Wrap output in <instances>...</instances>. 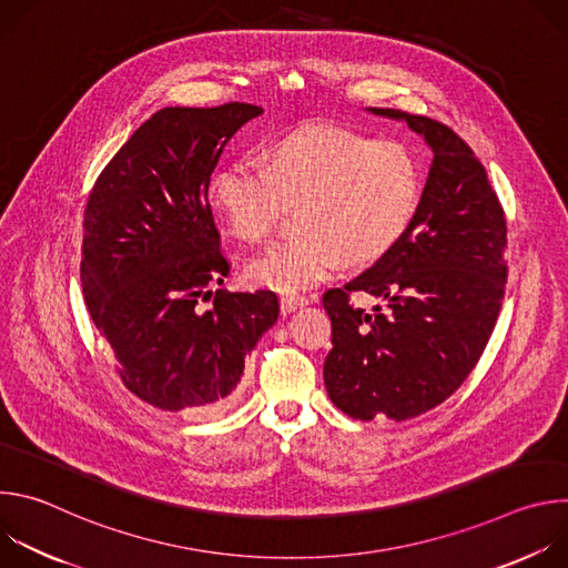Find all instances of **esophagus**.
<instances>
[{
	"label": "esophagus",
	"mask_w": 568,
	"mask_h": 568,
	"mask_svg": "<svg viewBox=\"0 0 568 568\" xmlns=\"http://www.w3.org/2000/svg\"><path fill=\"white\" fill-rule=\"evenodd\" d=\"M307 301L303 296H283L281 298V314H292L296 307L305 305Z\"/></svg>",
	"instance_id": "esophagus-1"
}]
</instances>
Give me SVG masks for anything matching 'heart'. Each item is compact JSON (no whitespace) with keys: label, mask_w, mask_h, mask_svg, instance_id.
<instances>
[{"label":"heart","mask_w":568,"mask_h":568,"mask_svg":"<svg viewBox=\"0 0 568 568\" xmlns=\"http://www.w3.org/2000/svg\"><path fill=\"white\" fill-rule=\"evenodd\" d=\"M423 204V169L409 148L335 125H303L235 161L206 184L215 224L242 245H265L298 209V237L247 270L250 283L281 294L303 292L342 263L368 267L412 231Z\"/></svg>","instance_id":"b5f03b06"}]
</instances>
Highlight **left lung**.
I'll list each match as a JSON object with an SVG mask.
<instances>
[{
	"mask_svg": "<svg viewBox=\"0 0 568 568\" xmlns=\"http://www.w3.org/2000/svg\"><path fill=\"white\" fill-rule=\"evenodd\" d=\"M434 152L418 217L371 270L323 294L333 351L323 382L355 420L416 418L445 402L483 355L501 310L506 215L471 148L447 125L388 108ZM353 295L378 303L364 311Z\"/></svg>",
	"mask_w": 568,
	"mask_h": 568,
	"instance_id": "left-lung-1",
	"label": "left lung"
}]
</instances>
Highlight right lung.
<instances>
[{
    "instance_id": "1",
    "label": "right lung",
    "mask_w": 568,
    "mask_h": 568,
    "mask_svg": "<svg viewBox=\"0 0 568 568\" xmlns=\"http://www.w3.org/2000/svg\"><path fill=\"white\" fill-rule=\"evenodd\" d=\"M250 103L164 108L99 175L85 209L80 281L125 388L161 412L211 418L278 318L270 290H215L229 274L206 184ZM214 296L202 313L200 297Z\"/></svg>"
}]
</instances>
